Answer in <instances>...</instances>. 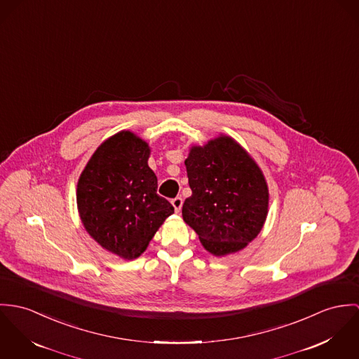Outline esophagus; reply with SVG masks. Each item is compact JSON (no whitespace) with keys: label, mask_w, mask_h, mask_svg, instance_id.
Returning <instances> with one entry per match:
<instances>
[{"label":"esophagus","mask_w":359,"mask_h":359,"mask_svg":"<svg viewBox=\"0 0 359 359\" xmlns=\"http://www.w3.org/2000/svg\"><path fill=\"white\" fill-rule=\"evenodd\" d=\"M172 205H173L176 212H180V209L183 206V198L182 197H176V198L172 199Z\"/></svg>","instance_id":"esophagus-1"}]
</instances>
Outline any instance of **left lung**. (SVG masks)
<instances>
[{"mask_svg":"<svg viewBox=\"0 0 359 359\" xmlns=\"http://www.w3.org/2000/svg\"><path fill=\"white\" fill-rule=\"evenodd\" d=\"M184 163L193 194L183 203V220L215 256L243 249L260 233L269 209L256 162L236 140L220 136L193 147Z\"/></svg>","mask_w":359,"mask_h":359,"instance_id":"obj_1","label":"left lung"}]
</instances>
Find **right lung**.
I'll list each match as a JSON object with an SVG mask.
<instances>
[{"label":"right lung","instance_id":"1","mask_svg":"<svg viewBox=\"0 0 359 359\" xmlns=\"http://www.w3.org/2000/svg\"><path fill=\"white\" fill-rule=\"evenodd\" d=\"M146 142L122 130L102 143L81 173L77 205L89 236L126 260L139 257L175 212L157 194Z\"/></svg>","mask_w":359,"mask_h":359}]
</instances>
